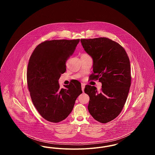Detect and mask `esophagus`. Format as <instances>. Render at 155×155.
I'll list each match as a JSON object with an SVG mask.
<instances>
[{
  "label": "esophagus",
  "mask_w": 155,
  "mask_h": 155,
  "mask_svg": "<svg viewBox=\"0 0 155 155\" xmlns=\"http://www.w3.org/2000/svg\"><path fill=\"white\" fill-rule=\"evenodd\" d=\"M85 84H83V83H82V84H81V88H82V92H84V88H85Z\"/></svg>",
  "instance_id": "esophagus-1"
}]
</instances>
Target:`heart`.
I'll return each instance as SVG.
<instances>
[{
    "mask_svg": "<svg viewBox=\"0 0 155 155\" xmlns=\"http://www.w3.org/2000/svg\"><path fill=\"white\" fill-rule=\"evenodd\" d=\"M82 55H88V54H83Z\"/></svg>",
    "mask_w": 155,
    "mask_h": 155,
    "instance_id": "heart-1",
    "label": "heart"
}]
</instances>
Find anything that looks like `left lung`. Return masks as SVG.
I'll use <instances>...</instances> for the list:
<instances>
[{
    "instance_id": "left-lung-1",
    "label": "left lung",
    "mask_w": 155,
    "mask_h": 155,
    "mask_svg": "<svg viewBox=\"0 0 155 155\" xmlns=\"http://www.w3.org/2000/svg\"><path fill=\"white\" fill-rule=\"evenodd\" d=\"M84 50L93 59L91 80H99L102 89L87 85L84 92L89 96L88 109L96 121L107 123L116 118L125 104L131 76L130 62L124 49L107 38L81 39Z\"/></svg>"
}]
</instances>
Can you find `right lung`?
<instances>
[{
	"label": "right lung",
	"instance_id": "right-lung-1",
	"mask_svg": "<svg viewBox=\"0 0 155 155\" xmlns=\"http://www.w3.org/2000/svg\"><path fill=\"white\" fill-rule=\"evenodd\" d=\"M80 39L45 41L38 45L30 57L27 85L34 106L48 121L59 123L66 118L76 99L82 93L81 84L75 81L61 88L59 80L66 72V62Z\"/></svg>",
	"mask_w": 155,
	"mask_h": 155
}]
</instances>
